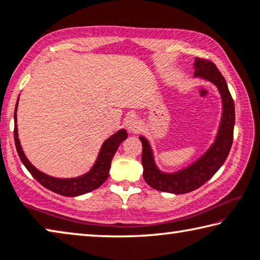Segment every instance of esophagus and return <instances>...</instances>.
Wrapping results in <instances>:
<instances>
[{
    "mask_svg": "<svg viewBox=\"0 0 260 260\" xmlns=\"http://www.w3.org/2000/svg\"><path fill=\"white\" fill-rule=\"evenodd\" d=\"M126 127L131 133H137V132L141 128V123H140L139 119L133 115V117H131L128 120L126 121Z\"/></svg>",
    "mask_w": 260,
    "mask_h": 260,
    "instance_id": "esophagus-1",
    "label": "esophagus"
}]
</instances>
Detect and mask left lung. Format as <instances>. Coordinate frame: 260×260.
I'll list each match as a JSON object with an SVG mask.
<instances>
[{"label": "left lung", "mask_w": 260, "mask_h": 260, "mask_svg": "<svg viewBox=\"0 0 260 260\" xmlns=\"http://www.w3.org/2000/svg\"><path fill=\"white\" fill-rule=\"evenodd\" d=\"M193 76L203 78L216 86L222 103L221 120L215 140L207 150L194 162L174 172L159 170L154 151L148 139L140 135L142 143L143 178L150 187L160 192L184 194L194 191L216 174L228 157L233 145L235 125V104L224 77L211 61L196 57Z\"/></svg>", "instance_id": "obj_1"}]
</instances>
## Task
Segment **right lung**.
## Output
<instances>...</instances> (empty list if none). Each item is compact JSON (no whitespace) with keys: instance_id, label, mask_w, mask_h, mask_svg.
Masks as SVG:
<instances>
[{"instance_id":"right-lung-1","label":"right lung","mask_w":260,"mask_h":260,"mask_svg":"<svg viewBox=\"0 0 260 260\" xmlns=\"http://www.w3.org/2000/svg\"><path fill=\"white\" fill-rule=\"evenodd\" d=\"M19 100V97H18ZM18 100L16 103L15 108V129H14V138H15V145L16 149H17L18 156L22 163L25 166L28 172L35 177L37 182H39L44 187H46L49 191L57 193V194L64 196V197H77L85 194V193L91 192L101 186V185L108 179L111 162L115 154V151L120 146L122 141L127 139V132L125 128L119 129L115 132L114 134L111 135L109 139H106L101 147V150L98 152V156L96 158V162L93 163L89 171L85 174L73 177V178H56V177H52L49 175L44 174L40 170H38L32 163L27 159V157L24 154L23 148L20 146V141L18 139V128H17V106H18Z\"/></svg>"}]
</instances>
